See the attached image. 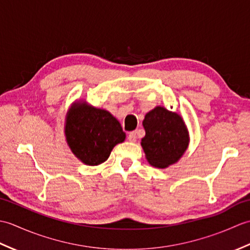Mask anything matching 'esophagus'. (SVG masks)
I'll list each match as a JSON object with an SVG mask.
<instances>
[{"label":"esophagus","mask_w":250,"mask_h":250,"mask_svg":"<svg viewBox=\"0 0 250 250\" xmlns=\"http://www.w3.org/2000/svg\"><path fill=\"white\" fill-rule=\"evenodd\" d=\"M136 139H137V136H136V132H135V131H133V132H130L129 135H128V140H129L130 142H135V141H136Z\"/></svg>","instance_id":"1"}]
</instances>
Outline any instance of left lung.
Instances as JSON below:
<instances>
[{"mask_svg":"<svg viewBox=\"0 0 250 250\" xmlns=\"http://www.w3.org/2000/svg\"><path fill=\"white\" fill-rule=\"evenodd\" d=\"M143 126L146 134L141 145L150 166L164 168L182 158L189 144V133L177 113L157 106L146 114Z\"/></svg>","mask_w":250,"mask_h":250,"instance_id":"1","label":"left lung"}]
</instances>
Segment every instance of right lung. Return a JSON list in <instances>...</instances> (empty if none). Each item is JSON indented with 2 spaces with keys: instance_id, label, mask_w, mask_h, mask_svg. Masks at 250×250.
<instances>
[{
  "instance_id": "obj_1",
  "label": "right lung",
  "mask_w": 250,
  "mask_h": 250,
  "mask_svg": "<svg viewBox=\"0 0 250 250\" xmlns=\"http://www.w3.org/2000/svg\"><path fill=\"white\" fill-rule=\"evenodd\" d=\"M64 132L72 152L91 167L105 162L113 148L125 140L121 125L109 111L81 101L68 109Z\"/></svg>"
}]
</instances>
